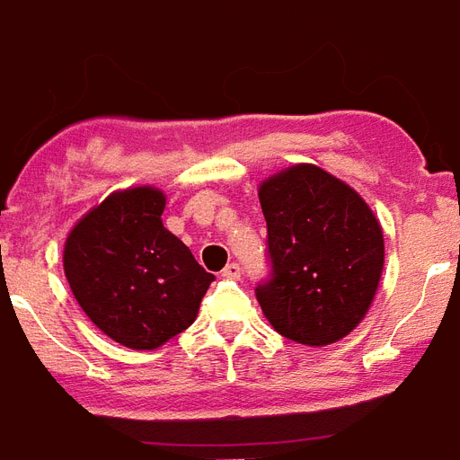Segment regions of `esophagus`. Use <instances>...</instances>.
<instances>
[{"label": "esophagus", "mask_w": 460, "mask_h": 460, "mask_svg": "<svg viewBox=\"0 0 460 460\" xmlns=\"http://www.w3.org/2000/svg\"><path fill=\"white\" fill-rule=\"evenodd\" d=\"M222 277L224 279H241V265L238 262H229V265L224 267Z\"/></svg>", "instance_id": "34e87169"}]
</instances>
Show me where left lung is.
<instances>
[{"mask_svg":"<svg viewBox=\"0 0 460 460\" xmlns=\"http://www.w3.org/2000/svg\"><path fill=\"white\" fill-rule=\"evenodd\" d=\"M270 279L255 296L281 336L327 346L353 332L377 294L385 236L367 202L314 164L274 173L258 190Z\"/></svg>","mask_w":460,"mask_h":460,"instance_id":"obj_1","label":"left lung"}]
</instances>
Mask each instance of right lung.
Segmentation results:
<instances>
[{
	"instance_id": "right-lung-1",
	"label": "right lung",
	"mask_w": 460,
	"mask_h": 460,
	"mask_svg": "<svg viewBox=\"0 0 460 460\" xmlns=\"http://www.w3.org/2000/svg\"><path fill=\"white\" fill-rule=\"evenodd\" d=\"M164 193L153 186L117 190L75 224L64 245L75 301L126 349H159L190 327L215 281L164 229Z\"/></svg>"
}]
</instances>
